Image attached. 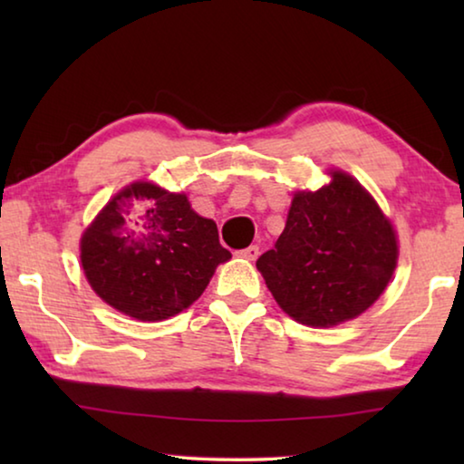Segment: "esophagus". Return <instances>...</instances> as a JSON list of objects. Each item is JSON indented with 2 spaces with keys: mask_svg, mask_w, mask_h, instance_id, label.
Instances as JSON below:
<instances>
[{
  "mask_svg": "<svg viewBox=\"0 0 464 464\" xmlns=\"http://www.w3.org/2000/svg\"><path fill=\"white\" fill-rule=\"evenodd\" d=\"M237 256H239V257H246V260H256V257L260 256V247H257V246H249V247H246V249H239Z\"/></svg>",
  "mask_w": 464,
  "mask_h": 464,
  "instance_id": "34e87169",
  "label": "esophagus"
}]
</instances>
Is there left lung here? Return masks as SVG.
Instances as JSON below:
<instances>
[{
  "label": "left lung",
  "instance_id": "1",
  "mask_svg": "<svg viewBox=\"0 0 464 464\" xmlns=\"http://www.w3.org/2000/svg\"><path fill=\"white\" fill-rule=\"evenodd\" d=\"M397 237L354 178L332 171L317 192H296L276 246L257 270L276 303L303 325L332 327L364 313L397 266Z\"/></svg>",
  "mask_w": 464,
  "mask_h": 464
}]
</instances>
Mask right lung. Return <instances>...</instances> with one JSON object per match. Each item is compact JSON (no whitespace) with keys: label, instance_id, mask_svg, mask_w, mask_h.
I'll return each instance as SVG.
<instances>
[{"label":"right lung","instance_id":"right-lung-1","mask_svg":"<svg viewBox=\"0 0 464 464\" xmlns=\"http://www.w3.org/2000/svg\"><path fill=\"white\" fill-rule=\"evenodd\" d=\"M231 251L184 194L137 182L110 200L82 237V266L100 298L124 315L161 321L198 298Z\"/></svg>","mask_w":464,"mask_h":464}]
</instances>
